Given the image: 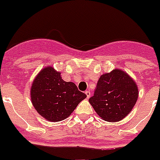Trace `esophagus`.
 Listing matches in <instances>:
<instances>
[{"instance_id":"34e87169","label":"esophagus","mask_w":160,"mask_h":160,"mask_svg":"<svg viewBox=\"0 0 160 160\" xmlns=\"http://www.w3.org/2000/svg\"><path fill=\"white\" fill-rule=\"evenodd\" d=\"M85 94H86L87 96V98H89V97H90V95H91V93H90L89 90H87V91H85Z\"/></svg>"}]
</instances>
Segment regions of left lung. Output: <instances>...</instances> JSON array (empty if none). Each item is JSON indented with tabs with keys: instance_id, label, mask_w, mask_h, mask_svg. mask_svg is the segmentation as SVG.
<instances>
[{
	"instance_id": "obj_1",
	"label": "left lung",
	"mask_w": 160,
	"mask_h": 160,
	"mask_svg": "<svg viewBox=\"0 0 160 160\" xmlns=\"http://www.w3.org/2000/svg\"><path fill=\"white\" fill-rule=\"evenodd\" d=\"M138 95L135 80L125 71L115 69L100 76L89 102L102 119L116 122L131 112Z\"/></svg>"
}]
</instances>
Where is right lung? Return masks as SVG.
<instances>
[{"mask_svg": "<svg viewBox=\"0 0 160 160\" xmlns=\"http://www.w3.org/2000/svg\"><path fill=\"white\" fill-rule=\"evenodd\" d=\"M30 97L38 113L49 122H60L73 112L86 94L73 82L62 80L61 72L46 67L34 78Z\"/></svg>", "mask_w": 160, "mask_h": 160, "instance_id": "right-lung-1", "label": "right lung"}]
</instances>
